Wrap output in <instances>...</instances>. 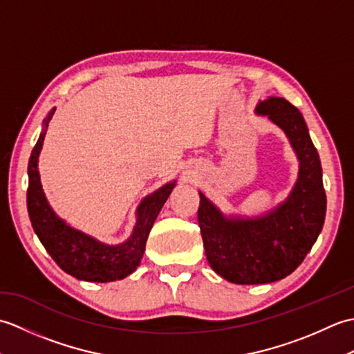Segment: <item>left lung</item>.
<instances>
[{
    "mask_svg": "<svg viewBox=\"0 0 354 354\" xmlns=\"http://www.w3.org/2000/svg\"><path fill=\"white\" fill-rule=\"evenodd\" d=\"M255 114L284 132L299 169L288 198L255 217L227 216L199 192L198 221L207 260L217 275L236 284L272 283L292 274L317 242L326 219L319 155L301 112L283 97H268L259 102Z\"/></svg>",
    "mask_w": 354,
    "mask_h": 354,
    "instance_id": "obj_1",
    "label": "left lung"
}]
</instances>
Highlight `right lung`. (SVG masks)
I'll use <instances>...</instances> for the list:
<instances>
[{"label":"right lung","instance_id":"add662e5","mask_svg":"<svg viewBox=\"0 0 354 354\" xmlns=\"http://www.w3.org/2000/svg\"><path fill=\"white\" fill-rule=\"evenodd\" d=\"M56 109L53 108L44 118L42 132L28 161L27 209L30 222L51 259L66 274L76 277L77 280L91 283L123 280L140 266L149 232L171 190L175 189L176 181L164 184L140 202L135 212L137 222H135L132 234L123 243H103L95 237L73 228L53 212L45 198L39 170H37L45 133H47V127Z\"/></svg>","mask_w":354,"mask_h":354}]
</instances>
